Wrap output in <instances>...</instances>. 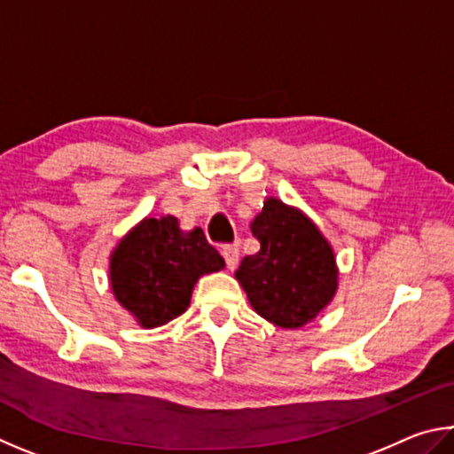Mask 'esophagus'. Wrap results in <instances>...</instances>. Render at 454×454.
Masks as SVG:
<instances>
[{
	"label": "esophagus",
	"instance_id": "obj_1",
	"mask_svg": "<svg viewBox=\"0 0 454 454\" xmlns=\"http://www.w3.org/2000/svg\"><path fill=\"white\" fill-rule=\"evenodd\" d=\"M223 259H225V263L229 269H235L237 261H239V245L231 243V245H223Z\"/></svg>",
	"mask_w": 454,
	"mask_h": 454
}]
</instances>
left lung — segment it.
<instances>
[{
	"mask_svg": "<svg viewBox=\"0 0 454 454\" xmlns=\"http://www.w3.org/2000/svg\"><path fill=\"white\" fill-rule=\"evenodd\" d=\"M251 233L259 251L245 257L235 273L249 303L277 327H303L337 291L331 245L311 219L279 199H267Z\"/></svg>",
	"mask_w": 454,
	"mask_h": 454,
	"instance_id": "1",
	"label": "left lung"
}]
</instances>
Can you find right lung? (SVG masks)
Listing matches in <instances>:
<instances>
[{
    "label": "right lung",
    "mask_w": 454,
    "mask_h": 454,
    "mask_svg": "<svg viewBox=\"0 0 454 454\" xmlns=\"http://www.w3.org/2000/svg\"><path fill=\"white\" fill-rule=\"evenodd\" d=\"M223 267L225 261L199 227L183 233L171 215L147 217L117 245L111 287L143 327H159L187 311L199 277Z\"/></svg>",
    "instance_id": "obj_1"
}]
</instances>
